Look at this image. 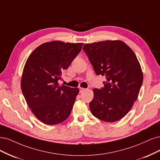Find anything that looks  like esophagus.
Wrapping results in <instances>:
<instances>
[{
	"label": "esophagus",
	"instance_id": "34e87169",
	"mask_svg": "<svg viewBox=\"0 0 160 160\" xmlns=\"http://www.w3.org/2000/svg\"><path fill=\"white\" fill-rule=\"evenodd\" d=\"M79 89H80V93H82V92H84L86 90V88H81V87L79 88Z\"/></svg>",
	"mask_w": 160,
	"mask_h": 160
}]
</instances>
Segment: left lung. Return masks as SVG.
Returning a JSON list of instances; mask_svg holds the SVG:
<instances>
[{"label": "left lung", "instance_id": "left-lung-1", "mask_svg": "<svg viewBox=\"0 0 160 160\" xmlns=\"http://www.w3.org/2000/svg\"><path fill=\"white\" fill-rule=\"evenodd\" d=\"M83 49L97 75L106 81L101 89H93L89 104L92 114L106 122L121 120L138 99L143 72L135 53L122 40L84 44Z\"/></svg>", "mask_w": 160, "mask_h": 160}]
</instances>
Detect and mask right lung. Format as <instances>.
<instances>
[{"instance_id": "add662e5", "label": "right lung", "mask_w": 160, "mask_h": 160, "mask_svg": "<svg viewBox=\"0 0 160 160\" xmlns=\"http://www.w3.org/2000/svg\"><path fill=\"white\" fill-rule=\"evenodd\" d=\"M82 45L45 42L35 48L26 62L20 84L22 94L33 114L45 124H58L70 114L79 89L60 86L58 81Z\"/></svg>"}]
</instances>
